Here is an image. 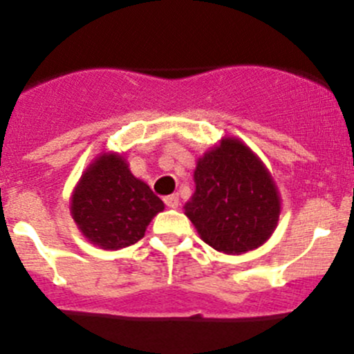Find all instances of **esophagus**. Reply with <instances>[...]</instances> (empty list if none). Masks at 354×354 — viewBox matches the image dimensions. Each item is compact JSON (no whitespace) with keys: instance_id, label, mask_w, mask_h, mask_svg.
Instances as JSON below:
<instances>
[{"instance_id":"34e87169","label":"esophagus","mask_w":354,"mask_h":354,"mask_svg":"<svg viewBox=\"0 0 354 354\" xmlns=\"http://www.w3.org/2000/svg\"><path fill=\"white\" fill-rule=\"evenodd\" d=\"M164 203H166L169 209H176V207L180 205V195H178V194L167 195V197L164 198Z\"/></svg>"}]
</instances>
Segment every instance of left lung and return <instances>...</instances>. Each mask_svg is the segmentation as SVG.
Wrapping results in <instances>:
<instances>
[{"instance_id": "1", "label": "left lung", "mask_w": 354, "mask_h": 354, "mask_svg": "<svg viewBox=\"0 0 354 354\" xmlns=\"http://www.w3.org/2000/svg\"><path fill=\"white\" fill-rule=\"evenodd\" d=\"M195 194L185 214L217 252L241 255L274 233L281 197L272 176L241 140L224 137L198 159Z\"/></svg>"}]
</instances>
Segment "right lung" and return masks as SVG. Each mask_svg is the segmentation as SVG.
Returning <instances> with one entry per match:
<instances>
[{
    "label": "right lung",
    "mask_w": 354,
    "mask_h": 354,
    "mask_svg": "<svg viewBox=\"0 0 354 354\" xmlns=\"http://www.w3.org/2000/svg\"><path fill=\"white\" fill-rule=\"evenodd\" d=\"M164 203L147 183L135 178L123 156L95 157L71 195L70 212L91 243L120 250L142 240Z\"/></svg>",
    "instance_id": "right-lung-1"
}]
</instances>
